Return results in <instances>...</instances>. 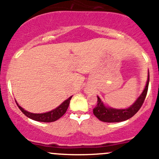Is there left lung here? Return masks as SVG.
<instances>
[{
    "label": "left lung",
    "instance_id": "1",
    "mask_svg": "<svg viewBox=\"0 0 159 159\" xmlns=\"http://www.w3.org/2000/svg\"><path fill=\"white\" fill-rule=\"evenodd\" d=\"M148 83L149 71L146 85H145L143 92L139 96V98L135 101V102L129 108L115 109V108H108V107L104 105V104L101 101L100 98L98 97V104L95 108L93 109V113L100 121H104V122H120V121H126V120L129 119L139 111L142 105H143L147 92H148Z\"/></svg>",
    "mask_w": 159,
    "mask_h": 159
}]
</instances>
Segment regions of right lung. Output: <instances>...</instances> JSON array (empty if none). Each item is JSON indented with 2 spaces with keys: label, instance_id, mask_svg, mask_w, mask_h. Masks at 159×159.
<instances>
[{
  "label": "right lung",
  "instance_id": "add662e5",
  "mask_svg": "<svg viewBox=\"0 0 159 159\" xmlns=\"http://www.w3.org/2000/svg\"><path fill=\"white\" fill-rule=\"evenodd\" d=\"M71 98L72 96H70L69 98L65 100L61 105H59V106L57 107V108H56L55 109L43 114L30 113V112H28L27 111H25V109H23L17 102H16V103H17V107L20 108V110L27 117L30 118V119H33L34 120V121H42V122H52V121H55L56 120L59 119L61 117H62L65 115L67 109H68V106H69L70 101Z\"/></svg>",
  "mask_w": 159,
  "mask_h": 159
}]
</instances>
